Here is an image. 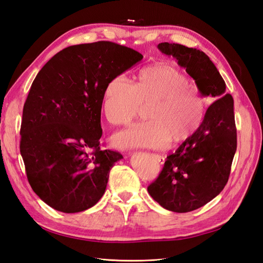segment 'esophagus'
I'll use <instances>...</instances> for the list:
<instances>
[{"label":"esophagus","instance_id":"1","mask_svg":"<svg viewBox=\"0 0 263 263\" xmlns=\"http://www.w3.org/2000/svg\"><path fill=\"white\" fill-rule=\"evenodd\" d=\"M153 157H154L155 160H156L157 162L160 163V164H163V163H164V157H163V156H161V155H153Z\"/></svg>","mask_w":263,"mask_h":263}]
</instances>
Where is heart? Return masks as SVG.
Wrapping results in <instances>:
<instances>
[{
    "label": "heart",
    "instance_id": "heart-1",
    "mask_svg": "<svg viewBox=\"0 0 263 263\" xmlns=\"http://www.w3.org/2000/svg\"><path fill=\"white\" fill-rule=\"evenodd\" d=\"M147 104L149 121L117 133L113 138L116 148L162 149L171 140L184 141L198 129L205 114L201 92L170 63L144 68L134 85L123 76L114 77L103 92V110L113 125L128 124L140 105Z\"/></svg>",
    "mask_w": 263,
    "mask_h": 263
}]
</instances>
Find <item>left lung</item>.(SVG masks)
<instances>
[{
  "label": "left lung",
  "mask_w": 263,
  "mask_h": 263,
  "mask_svg": "<svg viewBox=\"0 0 263 263\" xmlns=\"http://www.w3.org/2000/svg\"><path fill=\"white\" fill-rule=\"evenodd\" d=\"M158 49L173 57L195 81L202 97L215 100L198 129L166 157L158 179L148 193L163 209L186 213L216 197L228 181L237 149L234 100L206 53L179 44L161 43Z\"/></svg>",
  "instance_id": "8db88e82"
}]
</instances>
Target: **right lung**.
Instances as JSON below:
<instances>
[{"mask_svg": "<svg viewBox=\"0 0 263 263\" xmlns=\"http://www.w3.org/2000/svg\"><path fill=\"white\" fill-rule=\"evenodd\" d=\"M141 59L110 42L74 45L36 76L23 108L20 148L31 189L55 211L83 212L104 194L123 156L100 148L103 92Z\"/></svg>", "mask_w": 263, "mask_h": 263, "instance_id": "1", "label": "right lung"}]
</instances>
